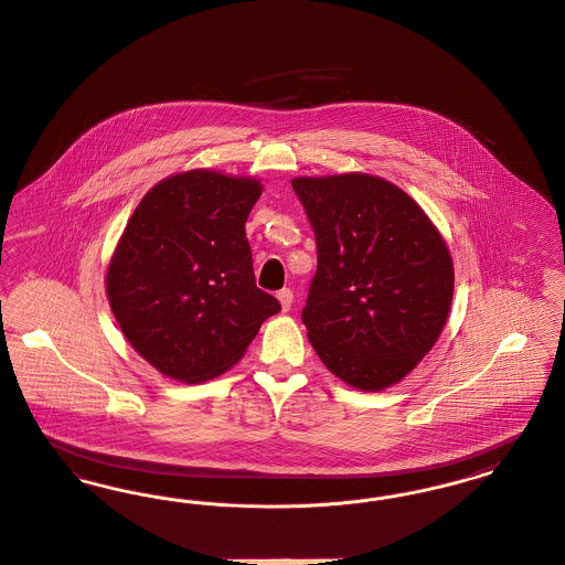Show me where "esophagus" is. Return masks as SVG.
<instances>
[{
  "mask_svg": "<svg viewBox=\"0 0 565 565\" xmlns=\"http://www.w3.org/2000/svg\"><path fill=\"white\" fill-rule=\"evenodd\" d=\"M278 301H280L282 310L287 312V310L291 308V303H294V291H291V289H282V291H278Z\"/></svg>",
  "mask_w": 565,
  "mask_h": 565,
  "instance_id": "obj_1",
  "label": "esophagus"
}]
</instances>
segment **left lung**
Listing matches in <instances>:
<instances>
[{"mask_svg": "<svg viewBox=\"0 0 565 565\" xmlns=\"http://www.w3.org/2000/svg\"><path fill=\"white\" fill-rule=\"evenodd\" d=\"M317 237L301 321L326 369L362 392L414 371L450 315V248L414 199L369 173L294 178Z\"/></svg>", "mask_w": 565, "mask_h": 565, "instance_id": "8db88e82", "label": "left lung"}]
</instances>
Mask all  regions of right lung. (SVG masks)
Segmentation results:
<instances>
[{"label": "right lung", "instance_id": "add662e5", "mask_svg": "<svg viewBox=\"0 0 565 565\" xmlns=\"http://www.w3.org/2000/svg\"><path fill=\"white\" fill-rule=\"evenodd\" d=\"M264 186L190 169L146 192L115 246L105 287L121 334L180 383L223 375L280 303L255 282L244 223Z\"/></svg>", "mask_w": 565, "mask_h": 565}]
</instances>
